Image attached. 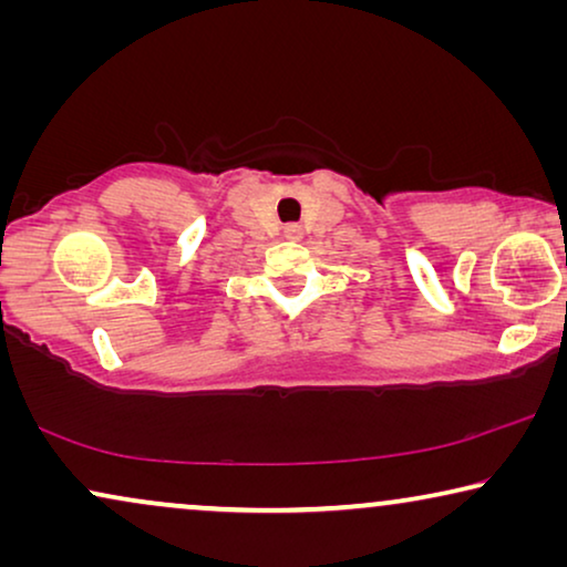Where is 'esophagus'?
<instances>
[{
	"label": "esophagus",
	"mask_w": 567,
	"mask_h": 567,
	"mask_svg": "<svg viewBox=\"0 0 567 567\" xmlns=\"http://www.w3.org/2000/svg\"><path fill=\"white\" fill-rule=\"evenodd\" d=\"M284 237H286V239H293V243H299V239L305 237V231H301L299 224H289V227L284 229Z\"/></svg>",
	"instance_id": "esophagus-1"
}]
</instances>
